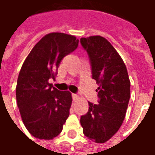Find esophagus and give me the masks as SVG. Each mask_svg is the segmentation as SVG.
<instances>
[{
    "label": "esophagus",
    "mask_w": 155,
    "mask_h": 155,
    "mask_svg": "<svg viewBox=\"0 0 155 155\" xmlns=\"http://www.w3.org/2000/svg\"><path fill=\"white\" fill-rule=\"evenodd\" d=\"M72 99H73L74 101H77L78 99H79V95H77L76 94H72Z\"/></svg>",
    "instance_id": "esophagus-1"
}]
</instances>
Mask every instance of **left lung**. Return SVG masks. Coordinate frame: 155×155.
<instances>
[{
	"mask_svg": "<svg viewBox=\"0 0 155 155\" xmlns=\"http://www.w3.org/2000/svg\"><path fill=\"white\" fill-rule=\"evenodd\" d=\"M91 66L92 79L99 87L98 103L89 102L81 117L83 133L95 143H104L119 130L126 114L130 82L125 64L113 45L100 35L81 38Z\"/></svg>",
	"mask_w": 155,
	"mask_h": 155,
	"instance_id": "1",
	"label": "left lung"
}]
</instances>
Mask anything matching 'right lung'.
<instances>
[{"instance_id":"1","label":"right lung","mask_w":155,"mask_h":155,"mask_svg":"<svg viewBox=\"0 0 155 155\" xmlns=\"http://www.w3.org/2000/svg\"><path fill=\"white\" fill-rule=\"evenodd\" d=\"M78 45L79 40L73 35L50 33L33 47L22 64L16 101L25 128L37 139H54L69 117L71 92L58 91L49 81L54 80L61 61Z\"/></svg>"}]
</instances>
